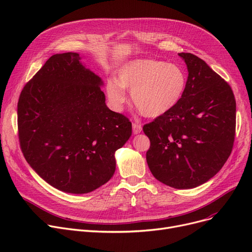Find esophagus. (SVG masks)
I'll list each match as a JSON object with an SVG mask.
<instances>
[{"mask_svg": "<svg viewBox=\"0 0 252 252\" xmlns=\"http://www.w3.org/2000/svg\"><path fill=\"white\" fill-rule=\"evenodd\" d=\"M142 131V126L139 124H133V133L134 135L140 134Z\"/></svg>", "mask_w": 252, "mask_h": 252, "instance_id": "esophagus-1", "label": "esophagus"}]
</instances>
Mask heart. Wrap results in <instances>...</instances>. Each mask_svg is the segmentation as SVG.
<instances>
[{
    "label": "heart",
    "instance_id": "1",
    "mask_svg": "<svg viewBox=\"0 0 252 252\" xmlns=\"http://www.w3.org/2000/svg\"><path fill=\"white\" fill-rule=\"evenodd\" d=\"M187 86V75L178 63L156 59H135L125 63L116 79L106 82V94L116 110L126 102V93L137 110L146 117L161 116L181 101Z\"/></svg>",
    "mask_w": 252,
    "mask_h": 252
}]
</instances>
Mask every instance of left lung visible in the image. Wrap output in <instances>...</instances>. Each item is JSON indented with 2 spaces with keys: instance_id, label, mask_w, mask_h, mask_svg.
<instances>
[{
  "instance_id": "left-lung-1",
  "label": "left lung",
  "mask_w": 252,
  "mask_h": 252,
  "mask_svg": "<svg viewBox=\"0 0 252 252\" xmlns=\"http://www.w3.org/2000/svg\"><path fill=\"white\" fill-rule=\"evenodd\" d=\"M179 56L188 69L184 95L143 130L150 139L146 159L154 178L175 189H192L216 176L231 154L236 101L205 61L191 53Z\"/></svg>"
}]
</instances>
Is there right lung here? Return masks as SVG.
I'll use <instances>...</instances> for the list:
<instances>
[{
  "label": "right lung",
  "mask_w": 252,
  "mask_h": 252,
  "mask_svg": "<svg viewBox=\"0 0 252 252\" xmlns=\"http://www.w3.org/2000/svg\"><path fill=\"white\" fill-rule=\"evenodd\" d=\"M78 53L50 57L23 88L18 105L21 150L52 187L86 194L114 175L115 151L131 136V124L105 103L102 78Z\"/></svg>",
  "instance_id": "add662e5"
}]
</instances>
